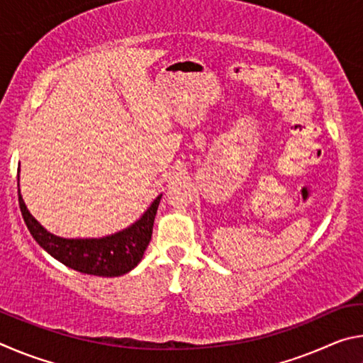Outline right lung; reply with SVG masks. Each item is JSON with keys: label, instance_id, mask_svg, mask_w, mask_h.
<instances>
[{"label": "right lung", "instance_id": "1", "mask_svg": "<svg viewBox=\"0 0 363 363\" xmlns=\"http://www.w3.org/2000/svg\"><path fill=\"white\" fill-rule=\"evenodd\" d=\"M160 200L162 195L152 201V205L136 223L112 235L99 238H64L46 230L30 214L19 187L22 216L36 243L67 267L99 277H118L130 272L140 262L150 243Z\"/></svg>", "mask_w": 363, "mask_h": 363}]
</instances>
